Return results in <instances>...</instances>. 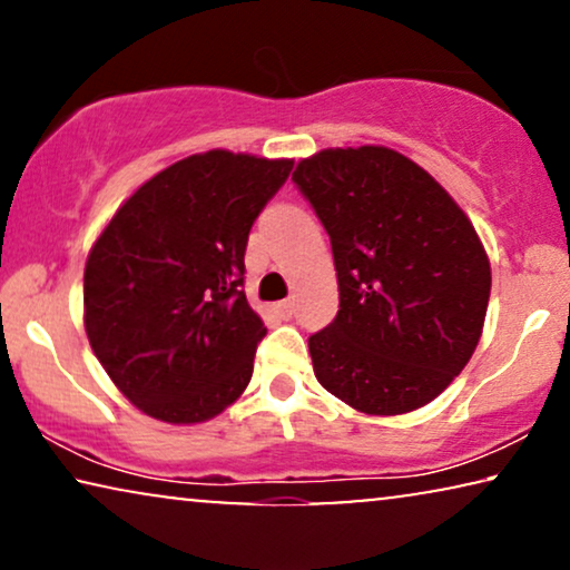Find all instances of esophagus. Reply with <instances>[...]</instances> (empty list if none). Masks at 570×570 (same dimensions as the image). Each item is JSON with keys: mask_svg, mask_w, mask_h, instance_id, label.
I'll return each mask as SVG.
<instances>
[{"mask_svg": "<svg viewBox=\"0 0 570 570\" xmlns=\"http://www.w3.org/2000/svg\"><path fill=\"white\" fill-rule=\"evenodd\" d=\"M277 311H279V316L291 318V316L295 314V301H293V298H287V301H279V303H277Z\"/></svg>", "mask_w": 570, "mask_h": 570, "instance_id": "34e87169", "label": "esophagus"}]
</instances>
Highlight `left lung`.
I'll list each match as a JSON object with an SVG mask.
<instances>
[{"label": "left lung", "instance_id": "obj_1", "mask_svg": "<svg viewBox=\"0 0 570 570\" xmlns=\"http://www.w3.org/2000/svg\"><path fill=\"white\" fill-rule=\"evenodd\" d=\"M293 181L330 233L340 311L311 334L326 392L365 415L433 402L470 363L490 298V262L435 178L389 147L322 150Z\"/></svg>", "mask_w": 570, "mask_h": 570}]
</instances>
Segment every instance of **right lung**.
<instances>
[{
	"label": "right lung",
	"instance_id": "obj_1",
	"mask_svg": "<svg viewBox=\"0 0 570 570\" xmlns=\"http://www.w3.org/2000/svg\"><path fill=\"white\" fill-rule=\"evenodd\" d=\"M291 170L244 153L191 155L139 186L90 248L85 332L145 415L205 423L244 394L267 334L244 293L248 230Z\"/></svg>",
	"mask_w": 570,
	"mask_h": 570
}]
</instances>
